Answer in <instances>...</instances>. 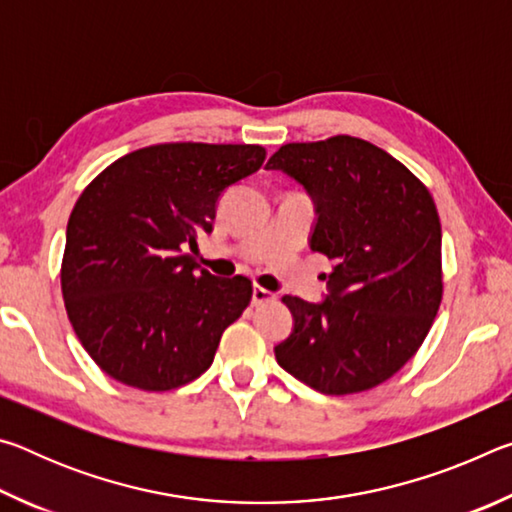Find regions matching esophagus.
<instances>
[{
	"label": "esophagus",
	"instance_id": "34e87169",
	"mask_svg": "<svg viewBox=\"0 0 512 512\" xmlns=\"http://www.w3.org/2000/svg\"><path fill=\"white\" fill-rule=\"evenodd\" d=\"M275 296L268 289H264V287H259V284H255L253 287V305L257 307V305H262V302H268V300H273Z\"/></svg>",
	"mask_w": 512,
	"mask_h": 512
}]
</instances>
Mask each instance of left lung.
Wrapping results in <instances>:
<instances>
[{"label": "left lung", "instance_id": "1", "mask_svg": "<svg viewBox=\"0 0 512 512\" xmlns=\"http://www.w3.org/2000/svg\"><path fill=\"white\" fill-rule=\"evenodd\" d=\"M282 169L314 196L311 250L336 264L323 305L284 296L293 332L280 366L318 393L370 391L404 368L443 300L440 216L422 180L366 140L334 135L280 146Z\"/></svg>", "mask_w": 512, "mask_h": 512}]
</instances>
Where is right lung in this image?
Instances as JSON below:
<instances>
[{"label":"right lung","mask_w":512,"mask_h":512,"mask_svg":"<svg viewBox=\"0 0 512 512\" xmlns=\"http://www.w3.org/2000/svg\"><path fill=\"white\" fill-rule=\"evenodd\" d=\"M264 160L259 144H153L83 189L67 221L60 289L69 323L106 375L164 393L212 366L253 282L216 277L185 250L212 230L225 189Z\"/></svg>","instance_id":"add662e5"}]
</instances>
